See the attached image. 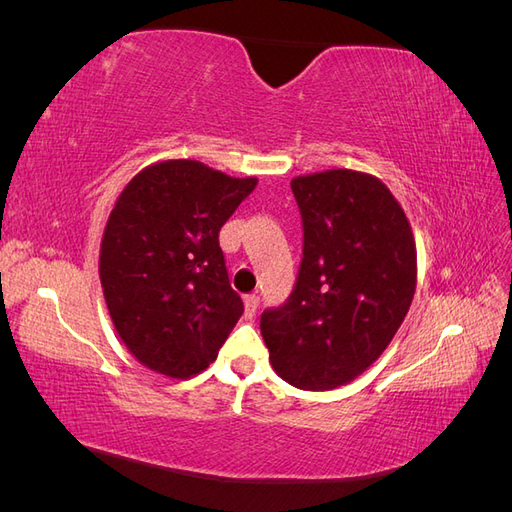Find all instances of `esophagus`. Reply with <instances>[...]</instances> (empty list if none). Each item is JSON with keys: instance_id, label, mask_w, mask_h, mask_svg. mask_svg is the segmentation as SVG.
<instances>
[{"instance_id": "obj_1", "label": "esophagus", "mask_w": 512, "mask_h": 512, "mask_svg": "<svg viewBox=\"0 0 512 512\" xmlns=\"http://www.w3.org/2000/svg\"><path fill=\"white\" fill-rule=\"evenodd\" d=\"M243 303H245V318L252 320L258 312V297H256V294H247Z\"/></svg>"}]
</instances>
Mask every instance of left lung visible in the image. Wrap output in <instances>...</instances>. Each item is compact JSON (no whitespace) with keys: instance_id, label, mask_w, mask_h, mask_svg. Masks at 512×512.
<instances>
[{"instance_id":"left-lung-1","label":"left lung","mask_w":512,"mask_h":512,"mask_svg":"<svg viewBox=\"0 0 512 512\" xmlns=\"http://www.w3.org/2000/svg\"><path fill=\"white\" fill-rule=\"evenodd\" d=\"M303 260L290 299L260 316L275 374L333 391L378 361L416 290V243L397 198L369 173L331 168L290 181Z\"/></svg>"}]
</instances>
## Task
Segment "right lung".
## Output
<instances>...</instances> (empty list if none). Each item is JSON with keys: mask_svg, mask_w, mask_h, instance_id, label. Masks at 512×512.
<instances>
[{"mask_svg": "<svg viewBox=\"0 0 512 512\" xmlns=\"http://www.w3.org/2000/svg\"><path fill=\"white\" fill-rule=\"evenodd\" d=\"M256 183L177 158L145 166L117 196L100 282L121 342L151 371L200 374L241 318L218 237Z\"/></svg>", "mask_w": 512, "mask_h": 512, "instance_id": "add662e5", "label": "right lung"}]
</instances>
